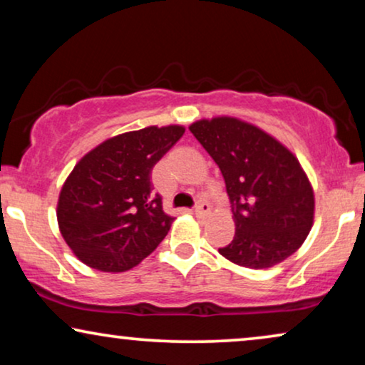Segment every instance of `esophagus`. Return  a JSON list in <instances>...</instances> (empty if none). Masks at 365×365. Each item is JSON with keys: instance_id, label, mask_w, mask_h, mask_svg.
<instances>
[{"instance_id": "1", "label": "esophagus", "mask_w": 365, "mask_h": 365, "mask_svg": "<svg viewBox=\"0 0 365 365\" xmlns=\"http://www.w3.org/2000/svg\"><path fill=\"white\" fill-rule=\"evenodd\" d=\"M211 212V206L207 202H197L196 207H194V214L196 216H207Z\"/></svg>"}]
</instances>
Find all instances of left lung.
<instances>
[{
    "mask_svg": "<svg viewBox=\"0 0 365 365\" xmlns=\"http://www.w3.org/2000/svg\"><path fill=\"white\" fill-rule=\"evenodd\" d=\"M189 131L221 169L236 234L219 254L237 266L266 269L292 256L314 219V191L297 158L271 134L241 119L192 123Z\"/></svg>",
    "mask_w": 365,
    "mask_h": 365,
    "instance_id": "8db88e82",
    "label": "left lung"
}]
</instances>
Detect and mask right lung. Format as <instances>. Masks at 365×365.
Here are the masks:
<instances>
[{"label":"right lung","mask_w":365,"mask_h":365,"mask_svg":"<svg viewBox=\"0 0 365 365\" xmlns=\"http://www.w3.org/2000/svg\"><path fill=\"white\" fill-rule=\"evenodd\" d=\"M182 134L176 124L119 134L74 166L59 192L56 216L79 261L103 272H124L166 237L174 217L153 192L151 171Z\"/></svg>","instance_id":"1"}]
</instances>
